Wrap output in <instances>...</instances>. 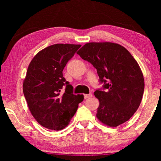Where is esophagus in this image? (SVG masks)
<instances>
[{"label": "esophagus", "instance_id": "obj_1", "mask_svg": "<svg viewBox=\"0 0 161 161\" xmlns=\"http://www.w3.org/2000/svg\"><path fill=\"white\" fill-rule=\"evenodd\" d=\"M92 97V93H90L89 94H84V98L85 99H88V98H89V97Z\"/></svg>", "mask_w": 161, "mask_h": 161}]
</instances>
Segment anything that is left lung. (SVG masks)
Instances as JSON below:
<instances>
[{
  "mask_svg": "<svg viewBox=\"0 0 161 161\" xmlns=\"http://www.w3.org/2000/svg\"><path fill=\"white\" fill-rule=\"evenodd\" d=\"M97 69L101 89L94 92L100 101L97 117L103 124L117 127L137 111L144 91L139 65L122 45L111 42H91L77 52Z\"/></svg>",
  "mask_w": 161,
  "mask_h": 161,
  "instance_id": "left-lung-1",
  "label": "left lung"
}]
</instances>
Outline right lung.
I'll return each instance as SVG.
<instances>
[{"label":"right lung","instance_id":"obj_1","mask_svg":"<svg viewBox=\"0 0 161 161\" xmlns=\"http://www.w3.org/2000/svg\"><path fill=\"white\" fill-rule=\"evenodd\" d=\"M80 47L69 44L50 45L39 52L28 66L23 94L33 116L46 128H64L83 100L82 94H73V87L62 72Z\"/></svg>","mask_w":161,"mask_h":161}]
</instances>
